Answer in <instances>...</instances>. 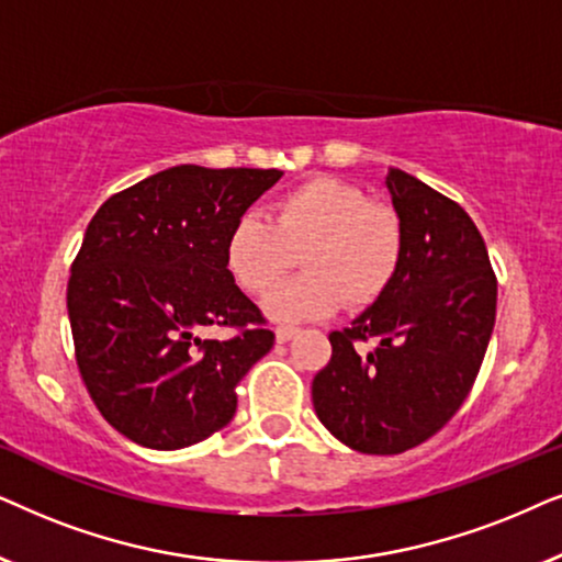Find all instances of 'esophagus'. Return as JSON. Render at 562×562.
Segmentation results:
<instances>
[{"label": "esophagus", "mask_w": 562, "mask_h": 562, "mask_svg": "<svg viewBox=\"0 0 562 562\" xmlns=\"http://www.w3.org/2000/svg\"><path fill=\"white\" fill-rule=\"evenodd\" d=\"M301 331V328L297 326H293V324H282V326H277L274 328V336H277V341H288V339H293V336Z\"/></svg>", "instance_id": "esophagus-1"}]
</instances>
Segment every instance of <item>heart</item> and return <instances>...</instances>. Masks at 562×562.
Returning <instances> with one entry per match:
<instances>
[{"mask_svg":"<svg viewBox=\"0 0 562 562\" xmlns=\"http://www.w3.org/2000/svg\"><path fill=\"white\" fill-rule=\"evenodd\" d=\"M403 223L391 205L368 200L339 177H313L269 205V221L246 213L228 231L226 267L254 297L269 295L302 251L304 274L267 301L269 316H326L347 301L364 308L393 285L403 261Z\"/></svg>","mask_w":562,"mask_h":562,"instance_id":"heart-1","label":"heart"}]
</instances>
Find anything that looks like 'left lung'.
I'll use <instances>...</instances> for the list:
<instances>
[{
    "label": "left lung",
    "instance_id": "obj_1",
    "mask_svg": "<svg viewBox=\"0 0 562 562\" xmlns=\"http://www.w3.org/2000/svg\"><path fill=\"white\" fill-rule=\"evenodd\" d=\"M387 192L403 223L393 285L351 326L328 334L313 408L339 442L401 454L434 437L473 387L496 321V272L473 218L401 169ZM376 341L362 352L359 342Z\"/></svg>",
    "mask_w": 562,
    "mask_h": 562
}]
</instances>
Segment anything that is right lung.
<instances>
[{"label":"right lung","instance_id":"obj_1","mask_svg":"<svg viewBox=\"0 0 562 562\" xmlns=\"http://www.w3.org/2000/svg\"><path fill=\"white\" fill-rule=\"evenodd\" d=\"M280 169H164L104 200L71 265L74 357L104 422L151 450L203 442L272 349L267 318L226 267V238ZM207 325L226 342L200 340Z\"/></svg>","mask_w":562,"mask_h":562}]
</instances>
